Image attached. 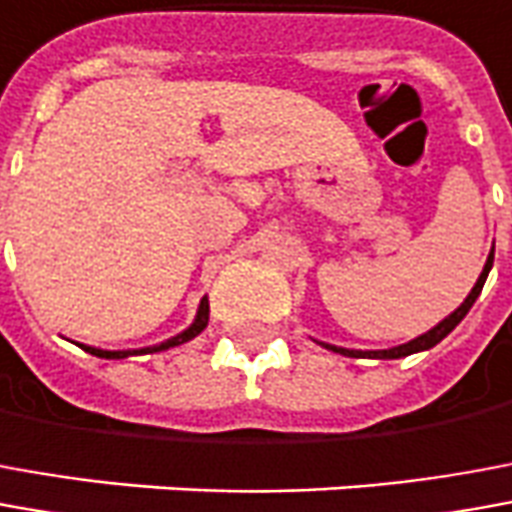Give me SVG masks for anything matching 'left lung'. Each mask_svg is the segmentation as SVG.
<instances>
[{"mask_svg":"<svg viewBox=\"0 0 512 512\" xmlns=\"http://www.w3.org/2000/svg\"><path fill=\"white\" fill-rule=\"evenodd\" d=\"M493 267V250L491 256H488V262H485V267H482V273H479L477 284H474V290L468 292V298H465L454 312H451L446 320H440L435 329H429L426 334H421V337H415V340H410V343L404 345H396V348H387V351H351V348H337V345H326V348H331V351H337V354H343V357H376V359H401V357H410V354H418V351H426V348H432V345H438L446 334H449L460 320H463L465 315H468V309L474 306V301L479 298V292H482V287H485V278H488V273H491Z\"/></svg>","mask_w":512,"mask_h":512,"instance_id":"1","label":"left lung"}]
</instances>
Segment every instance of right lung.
I'll list each match as a JSON object with an SVG mask.
<instances>
[{"label":"right lung","mask_w":512,"mask_h":512,"mask_svg":"<svg viewBox=\"0 0 512 512\" xmlns=\"http://www.w3.org/2000/svg\"><path fill=\"white\" fill-rule=\"evenodd\" d=\"M206 326H209V301L203 298V301H200V309H197L195 323H192L186 331H181L178 337L167 340V343L153 345V348H142V351H102V348H88V345H80V348H86L88 354H94V357H100V359H125L130 357V354H155V351H167V348H175V345L189 343V340L197 337V334L206 329Z\"/></svg>","instance_id":"obj_1"}]
</instances>
